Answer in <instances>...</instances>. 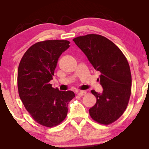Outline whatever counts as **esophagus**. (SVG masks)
Here are the masks:
<instances>
[{"label":"esophagus","mask_w":149,"mask_h":149,"mask_svg":"<svg viewBox=\"0 0 149 149\" xmlns=\"http://www.w3.org/2000/svg\"><path fill=\"white\" fill-rule=\"evenodd\" d=\"M86 93V91H84V90H81V91H79V92L77 93V95L79 96H83Z\"/></svg>","instance_id":"obj_1"}]
</instances>
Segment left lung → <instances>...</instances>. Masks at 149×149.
I'll return each instance as SVG.
<instances>
[{"mask_svg": "<svg viewBox=\"0 0 149 149\" xmlns=\"http://www.w3.org/2000/svg\"><path fill=\"white\" fill-rule=\"evenodd\" d=\"M73 41L100 72L103 91H91L97 102L89 113L95 121L108 125L122 115L131 96L132 79L127 60L115 43L99 34L79 36Z\"/></svg>", "mask_w": 149, "mask_h": 149, "instance_id": "1", "label": "left lung"}]
</instances>
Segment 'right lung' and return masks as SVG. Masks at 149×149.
Wrapping results in <instances>:
<instances>
[{
	"label": "right lung",
	"mask_w": 149,
	"mask_h": 149,
	"mask_svg": "<svg viewBox=\"0 0 149 149\" xmlns=\"http://www.w3.org/2000/svg\"><path fill=\"white\" fill-rule=\"evenodd\" d=\"M69 43L67 40L38 42L27 50L19 64V96L34 120L45 127L56 126L65 120L68 104L75 97L72 91H59L49 83L59 56Z\"/></svg>",
	"instance_id": "1"
}]
</instances>
